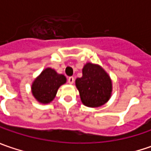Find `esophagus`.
Returning a JSON list of instances; mask_svg holds the SVG:
<instances>
[{
	"label": "esophagus",
	"mask_w": 151,
	"mask_h": 151,
	"mask_svg": "<svg viewBox=\"0 0 151 151\" xmlns=\"http://www.w3.org/2000/svg\"><path fill=\"white\" fill-rule=\"evenodd\" d=\"M74 81H75V79H74L73 76H70V77L68 78V82H69V84H73V83H74Z\"/></svg>",
	"instance_id": "esophagus-1"
}]
</instances>
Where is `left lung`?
I'll list each match as a JSON object with an SVG mask.
<instances>
[{
	"instance_id": "obj_1",
	"label": "left lung",
	"mask_w": 151,
	"mask_h": 151,
	"mask_svg": "<svg viewBox=\"0 0 151 151\" xmlns=\"http://www.w3.org/2000/svg\"><path fill=\"white\" fill-rule=\"evenodd\" d=\"M81 102L89 107L104 105L111 98L113 83L110 76L99 65L87 62L82 69V76L76 80Z\"/></svg>"
}]
</instances>
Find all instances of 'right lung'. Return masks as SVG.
<instances>
[{"mask_svg": "<svg viewBox=\"0 0 151 151\" xmlns=\"http://www.w3.org/2000/svg\"><path fill=\"white\" fill-rule=\"evenodd\" d=\"M66 77L52 68L44 69L32 81L31 90L33 97L42 104H48L55 99L58 89L66 83Z\"/></svg>", "mask_w": 151, "mask_h": 151, "instance_id": "obj_1", "label": "right lung"}]
</instances>
